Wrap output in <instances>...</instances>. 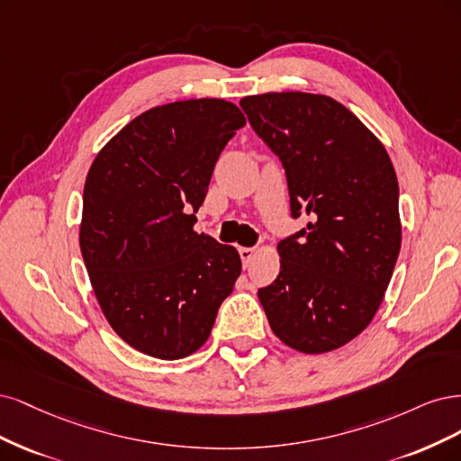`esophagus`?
<instances>
[{
	"instance_id": "1",
	"label": "esophagus",
	"mask_w": 461,
	"mask_h": 461,
	"mask_svg": "<svg viewBox=\"0 0 461 461\" xmlns=\"http://www.w3.org/2000/svg\"><path fill=\"white\" fill-rule=\"evenodd\" d=\"M240 257L243 260V266L247 268L249 262L252 260V257H255V249H252V247H240Z\"/></svg>"
}]
</instances>
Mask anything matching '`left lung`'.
I'll list each match as a JSON object with an SVG mask.
<instances>
[{
	"label": "left lung",
	"mask_w": 461,
	"mask_h": 461,
	"mask_svg": "<svg viewBox=\"0 0 461 461\" xmlns=\"http://www.w3.org/2000/svg\"><path fill=\"white\" fill-rule=\"evenodd\" d=\"M240 105L285 168L291 216L312 218L277 243L279 276L258 289L260 304L287 347L335 350L367 328L393 277L402 241L394 167L328 95L274 92Z\"/></svg>",
	"instance_id": "8db88e82"
}]
</instances>
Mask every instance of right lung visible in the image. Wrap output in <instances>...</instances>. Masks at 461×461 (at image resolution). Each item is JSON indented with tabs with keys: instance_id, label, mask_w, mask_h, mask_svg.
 <instances>
[{
	"instance_id": "1",
	"label": "right lung",
	"mask_w": 461,
	"mask_h": 461,
	"mask_svg": "<svg viewBox=\"0 0 461 461\" xmlns=\"http://www.w3.org/2000/svg\"><path fill=\"white\" fill-rule=\"evenodd\" d=\"M245 122L224 99L168 103L133 118L87 172L86 270L114 333L153 358L199 350L241 274L240 252L193 226L220 153Z\"/></svg>"
}]
</instances>
